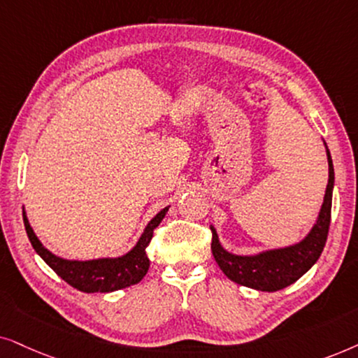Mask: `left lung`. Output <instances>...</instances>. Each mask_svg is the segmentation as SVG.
<instances>
[{
	"instance_id": "8db88e82",
	"label": "left lung",
	"mask_w": 358,
	"mask_h": 358,
	"mask_svg": "<svg viewBox=\"0 0 358 358\" xmlns=\"http://www.w3.org/2000/svg\"><path fill=\"white\" fill-rule=\"evenodd\" d=\"M322 142L326 147L329 165L327 187L316 222L301 241L292 245L278 247V249L262 250L250 255H239L224 249L221 241H219L216 227L211 226V250L214 260L217 262L219 268L224 271V275L229 280L242 285V287L259 289V292H278V289L287 288L301 278L321 257L327 241L329 224H331L332 192H334V165H332L331 152L327 149L326 141Z\"/></svg>"
}]
</instances>
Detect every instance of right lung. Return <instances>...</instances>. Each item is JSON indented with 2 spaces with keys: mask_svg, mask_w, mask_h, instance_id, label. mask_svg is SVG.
<instances>
[{
  "mask_svg": "<svg viewBox=\"0 0 358 358\" xmlns=\"http://www.w3.org/2000/svg\"><path fill=\"white\" fill-rule=\"evenodd\" d=\"M170 206H166L155 214L154 217L147 222L139 241L129 252L119 257H101V259L92 260H75L64 259V257L55 255L39 241L36 236L34 229L31 227L29 219L22 208L24 226H26L27 237H29L32 247L37 255L60 276L70 287L83 293H111L117 289L127 288L131 285L139 283L147 275L150 266V260L145 254V247L149 245L154 234V229L162 222Z\"/></svg>",
  "mask_w": 358,
  "mask_h": 358,
  "instance_id": "1",
  "label": "right lung"
}]
</instances>
